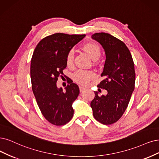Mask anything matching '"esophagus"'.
<instances>
[{
  "mask_svg": "<svg viewBox=\"0 0 159 159\" xmlns=\"http://www.w3.org/2000/svg\"><path fill=\"white\" fill-rule=\"evenodd\" d=\"M79 89H80V92H84L86 90V88L83 86H79Z\"/></svg>",
  "mask_w": 159,
  "mask_h": 159,
  "instance_id": "1",
  "label": "esophagus"
}]
</instances>
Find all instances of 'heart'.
I'll use <instances>...</instances> for the list:
<instances>
[{
  "instance_id": "1",
  "label": "heart",
  "mask_w": 159,
  "mask_h": 159,
  "mask_svg": "<svg viewBox=\"0 0 159 159\" xmlns=\"http://www.w3.org/2000/svg\"><path fill=\"white\" fill-rule=\"evenodd\" d=\"M83 50L90 56L93 60H96L101 55V48L98 44L94 43H87L83 47ZM75 52L74 50H70L67 54L66 63L68 66L73 65L74 60ZM95 76V74L91 70H78L74 73V80L76 83L80 84H86L90 80L92 79Z\"/></svg>"
}]
</instances>
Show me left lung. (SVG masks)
Instances as JSON below:
<instances>
[{"label":"left lung","mask_w":159,"mask_h":159,"mask_svg":"<svg viewBox=\"0 0 159 159\" xmlns=\"http://www.w3.org/2000/svg\"><path fill=\"white\" fill-rule=\"evenodd\" d=\"M92 39L103 48L106 60L101 75L103 80L98 87L107 91V95L95 97L90 103L94 118L103 125L118 121L124 114L135 87L134 63L130 52L120 40L109 33H97Z\"/></svg>","instance_id":"left-lung-1"}]
</instances>
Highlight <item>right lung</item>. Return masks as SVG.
Wrapping results in <instances>:
<instances>
[{"mask_svg":"<svg viewBox=\"0 0 159 159\" xmlns=\"http://www.w3.org/2000/svg\"><path fill=\"white\" fill-rule=\"evenodd\" d=\"M85 34L55 33L41 40L31 61L32 90L44 118L51 124L62 126L72 119V104L79 94V88L72 80L63 91L56 85L67 67V53Z\"/></svg>","mask_w":159,"mask_h":159,"instance_id":"right-lung-1","label":"right lung"}]
</instances>
